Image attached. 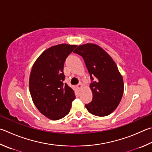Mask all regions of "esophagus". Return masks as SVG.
<instances>
[{
    "instance_id": "obj_1",
    "label": "esophagus",
    "mask_w": 152,
    "mask_h": 152,
    "mask_svg": "<svg viewBox=\"0 0 152 152\" xmlns=\"http://www.w3.org/2000/svg\"><path fill=\"white\" fill-rule=\"evenodd\" d=\"M77 88H78V89L80 90L82 88V84L81 83H79L78 85H77Z\"/></svg>"
}]
</instances>
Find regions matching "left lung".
Returning a JSON list of instances; mask_svg holds the SVG:
<instances>
[{
  "instance_id": "obj_1",
  "label": "left lung",
  "mask_w": 152,
  "mask_h": 152,
  "mask_svg": "<svg viewBox=\"0 0 152 152\" xmlns=\"http://www.w3.org/2000/svg\"><path fill=\"white\" fill-rule=\"evenodd\" d=\"M74 53L84 60L90 76L93 98L85 104L90 114L106 116L118 107L124 93V82L118 67L110 55L94 44H85L76 48Z\"/></svg>"
}]
</instances>
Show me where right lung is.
<instances>
[{
	"label": "right lung",
	"instance_id": "right-lung-1",
	"mask_svg": "<svg viewBox=\"0 0 152 152\" xmlns=\"http://www.w3.org/2000/svg\"><path fill=\"white\" fill-rule=\"evenodd\" d=\"M76 45L66 44L48 48L36 60L29 79L30 95L37 109L49 119L66 116L75 99L74 90L64 83V64Z\"/></svg>",
	"mask_w": 152,
	"mask_h": 152
}]
</instances>
